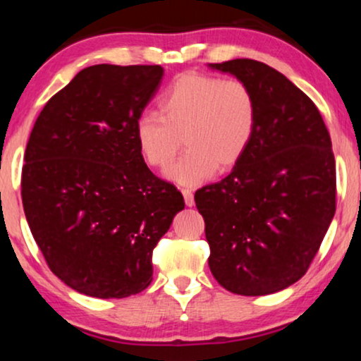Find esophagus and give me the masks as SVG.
Listing matches in <instances>:
<instances>
[{
    "label": "esophagus",
    "instance_id": "34e87169",
    "mask_svg": "<svg viewBox=\"0 0 361 361\" xmlns=\"http://www.w3.org/2000/svg\"><path fill=\"white\" fill-rule=\"evenodd\" d=\"M182 195H184V200H185V205H187V207H192V205L195 204L194 194H192V190H189V189H182Z\"/></svg>",
    "mask_w": 361,
    "mask_h": 361
}]
</instances>
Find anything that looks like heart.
<instances>
[{
    "label": "heart",
    "mask_w": 361,
    "mask_h": 361,
    "mask_svg": "<svg viewBox=\"0 0 361 361\" xmlns=\"http://www.w3.org/2000/svg\"><path fill=\"white\" fill-rule=\"evenodd\" d=\"M159 115H141L135 123L137 151L149 167L164 169L182 142L187 151L166 172L179 185H199L215 169L230 171L253 141L258 105L241 80L182 73L157 102Z\"/></svg>",
    "instance_id": "obj_1"
}]
</instances>
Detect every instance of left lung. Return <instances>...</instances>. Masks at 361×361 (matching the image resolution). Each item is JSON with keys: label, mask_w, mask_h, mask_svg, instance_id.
Returning <instances> with one entry per match:
<instances>
[{"label": "left lung", "mask_w": 361, "mask_h": 361, "mask_svg": "<svg viewBox=\"0 0 361 361\" xmlns=\"http://www.w3.org/2000/svg\"><path fill=\"white\" fill-rule=\"evenodd\" d=\"M255 93L253 141L225 179L195 192L209 266L226 290L266 295L309 269L335 215L332 141L312 100L251 59L209 63Z\"/></svg>", "instance_id": "left-lung-1"}]
</instances>
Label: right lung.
<instances>
[{
	"label": "right lung",
	"mask_w": 361,
	"mask_h": 361,
	"mask_svg": "<svg viewBox=\"0 0 361 361\" xmlns=\"http://www.w3.org/2000/svg\"><path fill=\"white\" fill-rule=\"evenodd\" d=\"M161 66L83 68L46 103L24 154L21 195L49 268L77 293L121 299L152 281V250L184 197L149 171L135 123Z\"/></svg>",
	"instance_id": "obj_1"
}]
</instances>
